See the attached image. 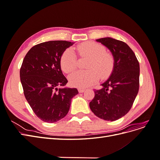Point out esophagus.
I'll list each match as a JSON object with an SVG mask.
<instances>
[{"label": "esophagus", "instance_id": "34e87169", "mask_svg": "<svg viewBox=\"0 0 160 160\" xmlns=\"http://www.w3.org/2000/svg\"><path fill=\"white\" fill-rule=\"evenodd\" d=\"M78 91H79V93H83V92L85 91V89H81V88H79V89H78Z\"/></svg>", "mask_w": 160, "mask_h": 160}]
</instances>
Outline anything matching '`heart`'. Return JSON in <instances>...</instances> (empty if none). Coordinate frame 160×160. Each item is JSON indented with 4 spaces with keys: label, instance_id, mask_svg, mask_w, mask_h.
I'll return each instance as SVG.
<instances>
[{
    "label": "heart",
    "instance_id": "obj_1",
    "mask_svg": "<svg viewBox=\"0 0 160 160\" xmlns=\"http://www.w3.org/2000/svg\"><path fill=\"white\" fill-rule=\"evenodd\" d=\"M75 49L81 58H88L86 68L88 70L77 71L69 77L70 84L78 88H85L98 81L99 77L107 78L112 72L115 59L105 47L99 43L90 41L77 45ZM77 58L72 51L66 49L61 55L60 64L65 73L70 74L77 68Z\"/></svg>",
    "mask_w": 160,
    "mask_h": 160
}]
</instances>
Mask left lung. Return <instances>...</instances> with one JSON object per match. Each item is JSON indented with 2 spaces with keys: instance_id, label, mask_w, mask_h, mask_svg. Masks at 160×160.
<instances>
[{
  "instance_id": "left-lung-1",
  "label": "left lung",
  "mask_w": 160,
  "mask_h": 160,
  "mask_svg": "<svg viewBox=\"0 0 160 160\" xmlns=\"http://www.w3.org/2000/svg\"><path fill=\"white\" fill-rule=\"evenodd\" d=\"M112 52L115 65L102 89L94 91L89 103L91 110L98 118L118 120L132 108L139 87V64L135 53L126 43L110 37L97 39Z\"/></svg>"
}]
</instances>
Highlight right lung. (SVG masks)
Listing matches in <instances>:
<instances>
[{
	"label": "right lung",
	"mask_w": 160,
	"mask_h": 160,
	"mask_svg": "<svg viewBox=\"0 0 160 160\" xmlns=\"http://www.w3.org/2000/svg\"><path fill=\"white\" fill-rule=\"evenodd\" d=\"M73 42L51 41L33 46L24 58L20 77L24 95L42 121L54 123L65 118L76 88H65L67 79L61 69L62 52Z\"/></svg>",
	"instance_id": "add662e5"
}]
</instances>
